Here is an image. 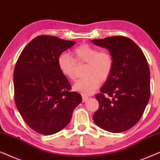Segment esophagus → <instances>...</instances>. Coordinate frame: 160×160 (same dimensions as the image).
I'll return each instance as SVG.
<instances>
[{
	"label": "esophagus",
	"instance_id": "esophagus-1",
	"mask_svg": "<svg viewBox=\"0 0 160 160\" xmlns=\"http://www.w3.org/2000/svg\"><path fill=\"white\" fill-rule=\"evenodd\" d=\"M82 102H86L87 100L88 99V97H87V96H85V95H82Z\"/></svg>",
	"mask_w": 160,
	"mask_h": 160
}]
</instances>
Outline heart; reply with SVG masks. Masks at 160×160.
<instances>
[{
	"label": "heart",
	"mask_w": 160,
	"mask_h": 160,
	"mask_svg": "<svg viewBox=\"0 0 160 160\" xmlns=\"http://www.w3.org/2000/svg\"><path fill=\"white\" fill-rule=\"evenodd\" d=\"M85 63L82 70L84 77L74 85V91L83 95H90L99 88L100 82L109 78L113 69L114 61L112 55L107 50H99L98 48L88 44H82L72 51V57L67 53L58 56L57 63L61 74L69 80L76 78V64Z\"/></svg>",
	"instance_id": "b5f03b06"
}]
</instances>
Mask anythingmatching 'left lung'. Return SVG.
Masks as SVG:
<instances>
[{
  "label": "left lung",
  "mask_w": 160,
  "mask_h": 160,
  "mask_svg": "<svg viewBox=\"0 0 160 160\" xmlns=\"http://www.w3.org/2000/svg\"><path fill=\"white\" fill-rule=\"evenodd\" d=\"M109 50L113 58L112 73L96 95L99 108L93 116L104 130L118 133L135 126L150 98V70L140 48L122 36L93 39Z\"/></svg>",
  "instance_id": "8db88e82"
}]
</instances>
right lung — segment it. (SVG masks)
Wrapping results in <instances>:
<instances>
[{"label":"right lung","mask_w":160,"mask_h":160,"mask_svg":"<svg viewBox=\"0 0 160 160\" xmlns=\"http://www.w3.org/2000/svg\"><path fill=\"white\" fill-rule=\"evenodd\" d=\"M75 42L41 35L23 49L14 70V101L28 126L42 135L61 131L82 97L58 67V56Z\"/></svg>","instance_id":"obj_1"}]
</instances>
